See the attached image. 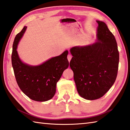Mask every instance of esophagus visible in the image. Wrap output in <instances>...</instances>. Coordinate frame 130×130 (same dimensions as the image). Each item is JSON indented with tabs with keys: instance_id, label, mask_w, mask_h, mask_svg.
I'll return each instance as SVG.
<instances>
[{
	"instance_id": "1",
	"label": "esophagus",
	"mask_w": 130,
	"mask_h": 130,
	"mask_svg": "<svg viewBox=\"0 0 130 130\" xmlns=\"http://www.w3.org/2000/svg\"><path fill=\"white\" fill-rule=\"evenodd\" d=\"M72 55H70V54L68 55V60L69 61V62L70 61V60H71V59H72Z\"/></svg>"
}]
</instances>
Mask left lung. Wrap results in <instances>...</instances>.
<instances>
[{
	"label": "left lung",
	"instance_id": "1",
	"mask_svg": "<svg viewBox=\"0 0 130 130\" xmlns=\"http://www.w3.org/2000/svg\"><path fill=\"white\" fill-rule=\"evenodd\" d=\"M98 24L97 40L85 46L70 50L77 91L81 97L93 100L103 96L113 85L117 75L119 52L114 35L105 22Z\"/></svg>",
	"mask_w": 130,
	"mask_h": 130
}]
</instances>
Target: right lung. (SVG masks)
<instances>
[{
  "label": "right lung",
  "mask_w": 130,
  "mask_h": 130,
  "mask_svg": "<svg viewBox=\"0 0 130 130\" xmlns=\"http://www.w3.org/2000/svg\"><path fill=\"white\" fill-rule=\"evenodd\" d=\"M24 26L14 38L12 53V65L20 88L31 100L46 101L56 93V84L62 73L69 67L67 50L58 56L52 57L42 64L31 66L20 60L17 48L26 30Z\"/></svg>",
  "instance_id": "add662e5"
}]
</instances>
